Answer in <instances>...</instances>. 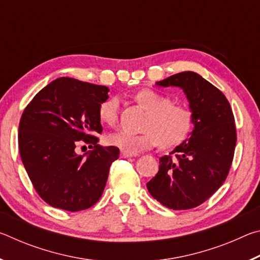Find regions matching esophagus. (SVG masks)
Masks as SVG:
<instances>
[{"label": "esophagus", "mask_w": 260, "mask_h": 260, "mask_svg": "<svg viewBox=\"0 0 260 260\" xmlns=\"http://www.w3.org/2000/svg\"><path fill=\"white\" fill-rule=\"evenodd\" d=\"M121 157L122 158H128V157H133V156H135L134 153H129V152H126V151H121Z\"/></svg>", "instance_id": "obj_1"}]
</instances>
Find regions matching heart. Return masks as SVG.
<instances>
[{
    "label": "heart",
    "mask_w": 260,
    "mask_h": 260,
    "mask_svg": "<svg viewBox=\"0 0 260 260\" xmlns=\"http://www.w3.org/2000/svg\"><path fill=\"white\" fill-rule=\"evenodd\" d=\"M135 101L147 111L143 133L132 134L118 131L109 134L107 141L122 151L138 153L159 144L162 148L174 147L187 138L192 126V113L186 105L172 103L164 94L152 89H142L135 95ZM119 99L109 98L100 104L99 117L102 122L112 126L118 120Z\"/></svg>",
    "instance_id": "obj_1"
}]
</instances>
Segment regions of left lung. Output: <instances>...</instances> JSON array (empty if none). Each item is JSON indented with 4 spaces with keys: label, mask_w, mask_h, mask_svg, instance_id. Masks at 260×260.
I'll return each instance as SVG.
<instances>
[{
    "label": "left lung",
    "mask_w": 260,
    "mask_h": 260,
    "mask_svg": "<svg viewBox=\"0 0 260 260\" xmlns=\"http://www.w3.org/2000/svg\"><path fill=\"white\" fill-rule=\"evenodd\" d=\"M156 85L181 88L193 128L169 156L159 158V171L147 183L148 191L169 209L196 208L221 187L230 172L236 144L232 108L217 87L195 72L173 74Z\"/></svg>",
    "instance_id": "8db88e82"
}]
</instances>
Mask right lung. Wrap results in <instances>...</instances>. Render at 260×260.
<instances>
[{
  "instance_id": "add662e5",
  "label": "right lung",
  "mask_w": 260,
  "mask_h": 260,
  "mask_svg": "<svg viewBox=\"0 0 260 260\" xmlns=\"http://www.w3.org/2000/svg\"><path fill=\"white\" fill-rule=\"evenodd\" d=\"M109 88L73 78H58L34 96L19 122L21 161L41 199L52 208L76 212L102 196L117 147H101L100 104ZM94 145L87 155L80 144Z\"/></svg>"
}]
</instances>
